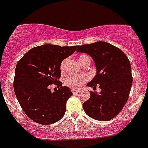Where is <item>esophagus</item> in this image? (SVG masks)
Segmentation results:
<instances>
[{
    "instance_id": "1",
    "label": "esophagus",
    "mask_w": 148,
    "mask_h": 148,
    "mask_svg": "<svg viewBox=\"0 0 148 148\" xmlns=\"http://www.w3.org/2000/svg\"><path fill=\"white\" fill-rule=\"evenodd\" d=\"M79 90H75V89H72V93L73 94H77V93H78Z\"/></svg>"
}]
</instances>
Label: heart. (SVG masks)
Here are the masks:
<instances>
[{"instance_id":"obj_1","label":"heart","mask_w":148,"mask_h":148,"mask_svg":"<svg viewBox=\"0 0 148 148\" xmlns=\"http://www.w3.org/2000/svg\"><path fill=\"white\" fill-rule=\"evenodd\" d=\"M90 59L86 54H81L78 57V61L81 65H84L86 62L90 61ZM67 60L64 59L60 64V71L64 73L65 71L66 65H67ZM90 79V76L87 74H83L81 75H69L64 80V84L67 87L71 88H79L83 85L84 84Z\"/></svg>"}]
</instances>
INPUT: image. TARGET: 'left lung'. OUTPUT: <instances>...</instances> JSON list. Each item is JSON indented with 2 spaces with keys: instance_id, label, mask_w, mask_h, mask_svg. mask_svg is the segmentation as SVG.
Returning <instances> with one entry per match:
<instances>
[{
  "instance_id": "1",
  "label": "left lung",
  "mask_w": 148,
  "mask_h": 148,
  "mask_svg": "<svg viewBox=\"0 0 148 148\" xmlns=\"http://www.w3.org/2000/svg\"><path fill=\"white\" fill-rule=\"evenodd\" d=\"M77 51L89 54L96 65L97 74L87 86L96 89L98 85L101 90L99 94L90 91L84 110L93 119L110 121L128 100L133 82L130 60L118 47L103 41L81 45Z\"/></svg>"
}]
</instances>
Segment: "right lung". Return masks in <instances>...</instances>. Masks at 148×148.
Listing matches in <instances>:
<instances>
[{"label":"right lung","instance_id":"1","mask_svg":"<svg viewBox=\"0 0 148 148\" xmlns=\"http://www.w3.org/2000/svg\"><path fill=\"white\" fill-rule=\"evenodd\" d=\"M77 50V46L45 45L33 47L17 62L14 89L22 110L36 123L47 125L60 121L66 111V103L72 95L70 88L58 81L60 64ZM58 88L53 92L49 86Z\"/></svg>","mask_w":148,"mask_h":148}]
</instances>
